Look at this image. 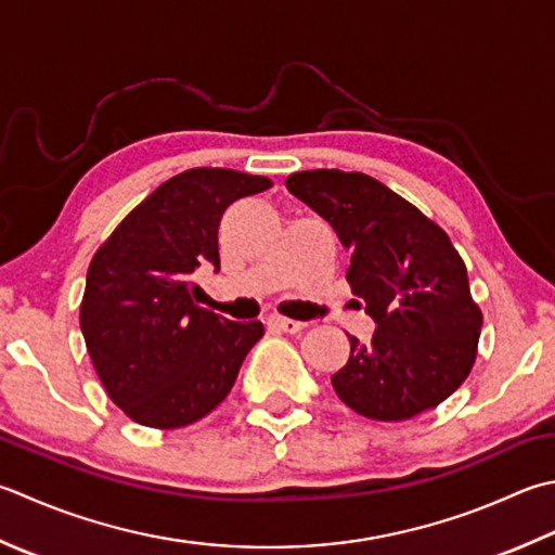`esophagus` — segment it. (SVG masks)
<instances>
[{"label": "esophagus", "mask_w": 555, "mask_h": 555, "mask_svg": "<svg viewBox=\"0 0 555 555\" xmlns=\"http://www.w3.org/2000/svg\"><path fill=\"white\" fill-rule=\"evenodd\" d=\"M269 327H274L279 332H286V334H296V332L306 327V322L288 320V318H269Z\"/></svg>", "instance_id": "esophagus-1"}]
</instances>
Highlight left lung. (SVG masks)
Instances as JSON below:
<instances>
[{
    "instance_id": "obj_1",
    "label": "left lung",
    "mask_w": 555,
    "mask_h": 555,
    "mask_svg": "<svg viewBox=\"0 0 555 555\" xmlns=\"http://www.w3.org/2000/svg\"><path fill=\"white\" fill-rule=\"evenodd\" d=\"M286 188L351 249L346 279L375 320L371 344L351 336L334 392L375 421L438 406L469 375L483 324L448 233L363 172L302 170Z\"/></svg>"
}]
</instances>
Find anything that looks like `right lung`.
I'll list each match as a JSON object with an SVG mask.
<instances>
[{
	"label": "right lung",
	"mask_w": 555,
	"mask_h": 555,
	"mask_svg": "<svg viewBox=\"0 0 555 555\" xmlns=\"http://www.w3.org/2000/svg\"><path fill=\"white\" fill-rule=\"evenodd\" d=\"M271 188L262 176L192 168L125 216L86 274L81 332L105 392L149 428H182L231 392L259 320L231 322L194 306V271H219V223L237 199Z\"/></svg>",
	"instance_id": "right-lung-1"
}]
</instances>
